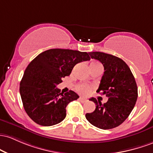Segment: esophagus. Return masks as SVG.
Returning <instances> with one entry per match:
<instances>
[{
  "instance_id": "obj_1",
  "label": "esophagus",
  "mask_w": 153,
  "mask_h": 153,
  "mask_svg": "<svg viewBox=\"0 0 153 153\" xmlns=\"http://www.w3.org/2000/svg\"><path fill=\"white\" fill-rule=\"evenodd\" d=\"M79 100L80 102H86L87 101V99L84 98V97H80L79 98Z\"/></svg>"
}]
</instances>
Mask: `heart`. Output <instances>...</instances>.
<instances>
[{
	"label": "heart",
	"mask_w": 153,
	"mask_h": 153,
	"mask_svg": "<svg viewBox=\"0 0 153 153\" xmlns=\"http://www.w3.org/2000/svg\"><path fill=\"white\" fill-rule=\"evenodd\" d=\"M99 66H101V64L97 61H93L90 63V67H95ZM77 91L82 95H87L90 92V87L85 85H79L77 87Z\"/></svg>",
	"instance_id": "b5f03b06"
}]
</instances>
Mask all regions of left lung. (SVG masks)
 Wrapping results in <instances>:
<instances>
[{
  "label": "left lung",
  "mask_w": 153,
  "mask_h": 153,
  "mask_svg": "<svg viewBox=\"0 0 153 153\" xmlns=\"http://www.w3.org/2000/svg\"><path fill=\"white\" fill-rule=\"evenodd\" d=\"M89 54L103 65L105 71L97 92L105 95L108 100L102 104L94 97L90 99L96 108L85 117L91 124L102 129L117 127L128 118L136 104L138 92L135 79L121 58L102 52Z\"/></svg>",
  "instance_id": "1"
}]
</instances>
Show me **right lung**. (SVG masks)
<instances>
[{
    "label": "right lung",
    "mask_w": 153,
    "mask_h": 153,
    "mask_svg": "<svg viewBox=\"0 0 153 153\" xmlns=\"http://www.w3.org/2000/svg\"><path fill=\"white\" fill-rule=\"evenodd\" d=\"M90 60L87 53L69 49H50L34 58L20 82L19 92L27 115L37 124L50 126L61 122L66 108L79 98L74 91L63 93L56 86L69 76L76 63Z\"/></svg>",
    "instance_id": "right-lung-1"
}]
</instances>
